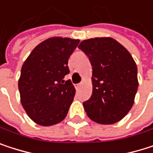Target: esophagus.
Wrapping results in <instances>:
<instances>
[{
	"label": "esophagus",
	"instance_id": "34e87169",
	"mask_svg": "<svg viewBox=\"0 0 153 153\" xmlns=\"http://www.w3.org/2000/svg\"><path fill=\"white\" fill-rule=\"evenodd\" d=\"M81 86H82V83H80V84H77V85H76V89H79Z\"/></svg>",
	"mask_w": 153,
	"mask_h": 153
}]
</instances>
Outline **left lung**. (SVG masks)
<instances>
[{
  "label": "left lung",
  "instance_id": "1",
  "mask_svg": "<svg viewBox=\"0 0 153 153\" xmlns=\"http://www.w3.org/2000/svg\"><path fill=\"white\" fill-rule=\"evenodd\" d=\"M78 48L93 67V94L83 103L93 121L111 125L129 112L138 88L137 67L129 51L111 37L84 40Z\"/></svg>",
  "mask_w": 153,
  "mask_h": 153
}]
</instances>
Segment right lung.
I'll use <instances>...</instances> for the list:
<instances>
[{
  "instance_id": "1",
  "label": "right lung",
  "mask_w": 153,
  "mask_h": 153,
  "mask_svg": "<svg viewBox=\"0 0 153 153\" xmlns=\"http://www.w3.org/2000/svg\"><path fill=\"white\" fill-rule=\"evenodd\" d=\"M79 40L51 37L32 51L25 60L19 79L21 104L36 124L49 126L68 114L76 89L70 80L68 62Z\"/></svg>"
}]
</instances>
